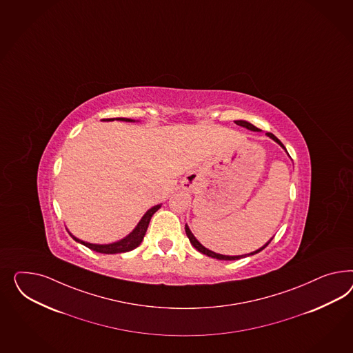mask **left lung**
I'll list each match as a JSON object with an SVG mask.
<instances>
[{
	"label": "left lung",
	"mask_w": 353,
	"mask_h": 353,
	"mask_svg": "<svg viewBox=\"0 0 353 353\" xmlns=\"http://www.w3.org/2000/svg\"><path fill=\"white\" fill-rule=\"evenodd\" d=\"M239 126H242V128H246V129H249V130L252 131H259L258 128H255L254 125H252L250 122L242 121V120H239V121H234ZM267 135L273 139V141H276V143H279L280 145H281L283 150H286L285 148V145L282 144L281 141H279L274 135H273L272 132H267ZM185 233H187V236H188V239H190V241H191L192 246L196 249V250H199V252H202V254H205V255H208V256H212V258H215V259H219V261H236V259H240V258H245V256H248V255H254V254H256V252H262L264 248H267L268 246V243L270 242H267L263 248L261 249H258L256 252H250V254H248V255H239V256H228V255H222V254H216V252H212V250H209V249H206L205 246H202L200 242L196 240V237L192 234V232L190 231V228H188V225H185Z\"/></svg>",
	"instance_id": "obj_1"
}]
</instances>
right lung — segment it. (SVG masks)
Masks as SVG:
<instances>
[{"label":"right lung","instance_id":"obj_1","mask_svg":"<svg viewBox=\"0 0 353 353\" xmlns=\"http://www.w3.org/2000/svg\"><path fill=\"white\" fill-rule=\"evenodd\" d=\"M114 119H104L103 121H113ZM120 121H134L130 119H117ZM161 208V205H156L148 212L144 214V216L141 218V222L138 223V225L135 227V230L131 232L129 236H126L121 241L113 242V243H108V245H95V243H89V242L81 241L79 239H76L74 236H72V239L74 241L81 242L82 245H85L86 248H89L94 252H101V254H119V252H126L134 250L135 248H138L141 245V242L144 239V234L148 228V224L151 221L152 215L157 212Z\"/></svg>","mask_w":353,"mask_h":353}]
</instances>
